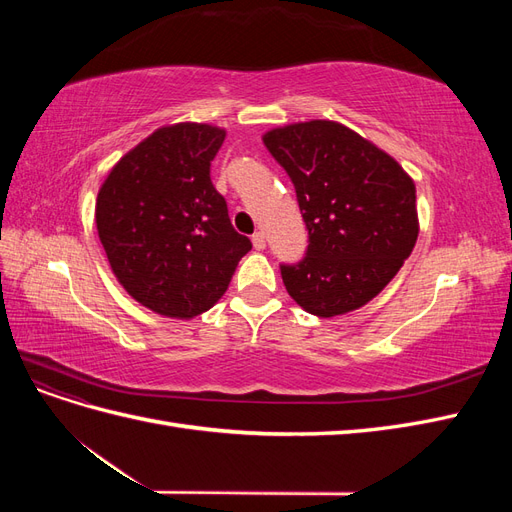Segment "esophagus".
<instances>
[{
	"mask_svg": "<svg viewBox=\"0 0 512 512\" xmlns=\"http://www.w3.org/2000/svg\"><path fill=\"white\" fill-rule=\"evenodd\" d=\"M252 243H254V250L262 252L267 247V239H265V232H254L252 237Z\"/></svg>",
	"mask_w": 512,
	"mask_h": 512,
	"instance_id": "1",
	"label": "esophagus"
}]
</instances>
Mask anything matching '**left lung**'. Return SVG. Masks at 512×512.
I'll list each match as a JSON object with an SVG mask.
<instances>
[{
  "label": "left lung",
  "instance_id": "1",
  "mask_svg": "<svg viewBox=\"0 0 512 512\" xmlns=\"http://www.w3.org/2000/svg\"><path fill=\"white\" fill-rule=\"evenodd\" d=\"M297 192L307 250L280 265L305 312L333 318L389 284L418 237L416 188L389 153L335 121L314 119L262 136Z\"/></svg>",
  "mask_w": 512,
  "mask_h": 512
}]
</instances>
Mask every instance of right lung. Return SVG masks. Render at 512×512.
Returning <instances> with one entry per match:
<instances>
[{
  "mask_svg": "<svg viewBox=\"0 0 512 512\" xmlns=\"http://www.w3.org/2000/svg\"><path fill=\"white\" fill-rule=\"evenodd\" d=\"M224 136L207 123L160 128L113 166L98 192L96 226L111 269L156 314L207 312L252 250L211 183Z\"/></svg>",
  "mask_w": 512,
  "mask_h": 512,
  "instance_id": "add662e5",
  "label": "right lung"
}]
</instances>
